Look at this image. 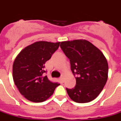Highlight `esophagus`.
I'll use <instances>...</instances> for the list:
<instances>
[{"mask_svg": "<svg viewBox=\"0 0 121 121\" xmlns=\"http://www.w3.org/2000/svg\"><path fill=\"white\" fill-rule=\"evenodd\" d=\"M60 80L62 82H64V77H63V76L61 77L60 78Z\"/></svg>", "mask_w": 121, "mask_h": 121, "instance_id": "esophagus-1", "label": "esophagus"}]
</instances>
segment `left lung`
<instances>
[{
	"instance_id": "8db88e82",
	"label": "left lung",
	"mask_w": 121,
	"mask_h": 121,
	"mask_svg": "<svg viewBox=\"0 0 121 121\" xmlns=\"http://www.w3.org/2000/svg\"><path fill=\"white\" fill-rule=\"evenodd\" d=\"M61 49L68 58L76 80L72 89L66 88L69 97L77 103H87L99 95L108 79V65L105 56L85 39L63 41Z\"/></svg>"
}]
</instances>
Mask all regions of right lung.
Returning <instances> with one entry per match:
<instances>
[{
    "label": "right lung",
    "mask_w": 121,
    "mask_h": 121,
    "mask_svg": "<svg viewBox=\"0 0 121 121\" xmlns=\"http://www.w3.org/2000/svg\"><path fill=\"white\" fill-rule=\"evenodd\" d=\"M60 43L35 42L20 52L13 65V77L20 93L33 102H42L53 94L59 83L43 73L45 63L59 48Z\"/></svg>",
    "instance_id": "1"
}]
</instances>
